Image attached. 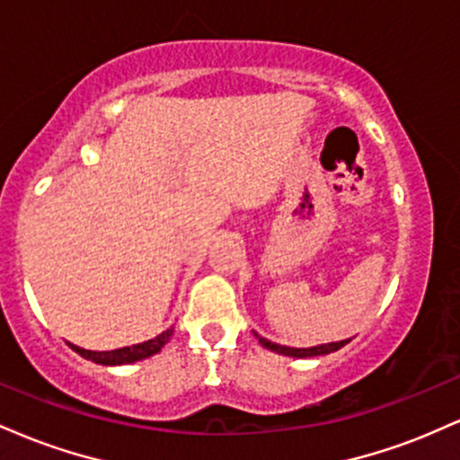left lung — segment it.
Instances as JSON below:
<instances>
[{
  "instance_id": "1",
  "label": "left lung",
  "mask_w": 460,
  "mask_h": 460,
  "mask_svg": "<svg viewBox=\"0 0 460 460\" xmlns=\"http://www.w3.org/2000/svg\"><path fill=\"white\" fill-rule=\"evenodd\" d=\"M255 337L260 340V344L263 348H268V350L272 352H279V355H285V357H298V358H305V357H320V355H329V352H335L340 350L341 346H346L350 340H344V341H332V344H322V346H314V348H288V346H279V344H272V341L263 340L255 332Z\"/></svg>"
}]
</instances>
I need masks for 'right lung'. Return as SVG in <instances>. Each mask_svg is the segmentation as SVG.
Returning a JSON list of instances; mask_svg holds the SVG:
<instances>
[{
    "mask_svg": "<svg viewBox=\"0 0 460 460\" xmlns=\"http://www.w3.org/2000/svg\"><path fill=\"white\" fill-rule=\"evenodd\" d=\"M172 329L164 331L162 335H157L155 340L145 341V344H136V346H128V348H119V350H108V352H97V350H84V348L73 346V350L77 355H82L84 358H91L94 363H102V366H123V363H134L140 361V358L153 357L162 350L164 344L171 340Z\"/></svg>",
    "mask_w": 460,
    "mask_h": 460,
    "instance_id": "right-lung-1",
    "label": "right lung"
}]
</instances>
